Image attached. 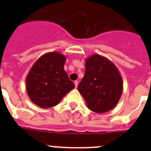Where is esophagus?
<instances>
[{"label": "esophagus", "instance_id": "obj_1", "mask_svg": "<svg viewBox=\"0 0 151 151\" xmlns=\"http://www.w3.org/2000/svg\"><path fill=\"white\" fill-rule=\"evenodd\" d=\"M74 84H75V86H76V88H77V86H78V81H75Z\"/></svg>", "mask_w": 151, "mask_h": 151}]
</instances>
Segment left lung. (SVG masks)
Returning a JSON list of instances; mask_svg holds the SVG:
<instances>
[{"label":"left lung","instance_id":"1","mask_svg":"<svg viewBox=\"0 0 151 151\" xmlns=\"http://www.w3.org/2000/svg\"><path fill=\"white\" fill-rule=\"evenodd\" d=\"M78 90L89 110L103 113L111 110L118 104L123 91V82L115 64L95 54L85 60V76Z\"/></svg>","mask_w":151,"mask_h":151}]
</instances>
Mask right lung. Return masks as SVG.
<instances>
[{
	"label": "right lung",
	"instance_id": "1",
	"mask_svg": "<svg viewBox=\"0 0 151 151\" xmlns=\"http://www.w3.org/2000/svg\"><path fill=\"white\" fill-rule=\"evenodd\" d=\"M66 60L59 52H49L33 64L26 76V86L29 99L35 104L53 107L74 88V83L64 70Z\"/></svg>",
	"mask_w": 151,
	"mask_h": 151
}]
</instances>
